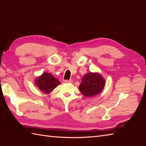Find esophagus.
<instances>
[{
	"instance_id": "1",
	"label": "esophagus",
	"mask_w": 146,
	"mask_h": 146,
	"mask_svg": "<svg viewBox=\"0 0 146 146\" xmlns=\"http://www.w3.org/2000/svg\"><path fill=\"white\" fill-rule=\"evenodd\" d=\"M64 82L65 83H72L73 80H72V79H70V80H65Z\"/></svg>"
}]
</instances>
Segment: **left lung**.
Segmentation results:
<instances>
[{
  "label": "left lung",
  "instance_id": "1",
  "mask_svg": "<svg viewBox=\"0 0 146 146\" xmlns=\"http://www.w3.org/2000/svg\"><path fill=\"white\" fill-rule=\"evenodd\" d=\"M105 80L98 73L89 72L82 78L79 86V90L85 97H91L98 94L102 91L105 86Z\"/></svg>",
  "mask_w": 146,
  "mask_h": 146
}]
</instances>
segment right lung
Listing matches in <instances>:
<instances>
[{
	"instance_id": "right-lung-1",
	"label": "right lung",
	"mask_w": 146,
	"mask_h": 146,
	"mask_svg": "<svg viewBox=\"0 0 146 146\" xmlns=\"http://www.w3.org/2000/svg\"><path fill=\"white\" fill-rule=\"evenodd\" d=\"M35 83L41 91L45 93H48L60 85V82L50 74L44 72L36 79Z\"/></svg>"
}]
</instances>
